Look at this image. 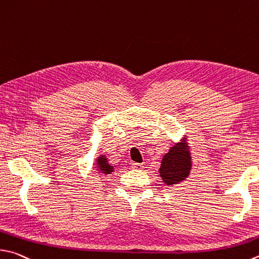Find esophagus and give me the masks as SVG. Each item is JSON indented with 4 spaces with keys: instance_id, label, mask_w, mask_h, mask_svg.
<instances>
[{
    "instance_id": "34e87169",
    "label": "esophagus",
    "mask_w": 259,
    "mask_h": 259,
    "mask_svg": "<svg viewBox=\"0 0 259 259\" xmlns=\"http://www.w3.org/2000/svg\"><path fill=\"white\" fill-rule=\"evenodd\" d=\"M144 166H143V164H140V163H133V168H135V170H142Z\"/></svg>"
}]
</instances>
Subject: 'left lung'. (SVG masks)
Wrapping results in <instances>:
<instances>
[{
  "label": "left lung",
  "mask_w": 259,
  "mask_h": 259,
  "mask_svg": "<svg viewBox=\"0 0 259 259\" xmlns=\"http://www.w3.org/2000/svg\"><path fill=\"white\" fill-rule=\"evenodd\" d=\"M191 168V158L186 150V146H175L164 155L159 168L163 181L166 185H175L185 180Z\"/></svg>",
  "instance_id": "obj_1"
}]
</instances>
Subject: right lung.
Masks as SVG:
<instances>
[{"instance_id":"obj_1","label":"right lung","mask_w":259,"mask_h":259,"mask_svg":"<svg viewBox=\"0 0 259 259\" xmlns=\"http://www.w3.org/2000/svg\"><path fill=\"white\" fill-rule=\"evenodd\" d=\"M98 162V167H100V171H102L103 173H105V175H109V173H111L112 168H113V166H111L109 163H107V159L106 157L103 155V156H100L97 159Z\"/></svg>"}]
</instances>
